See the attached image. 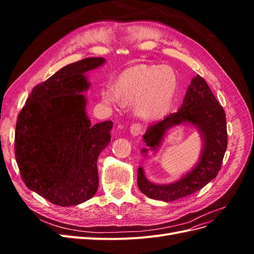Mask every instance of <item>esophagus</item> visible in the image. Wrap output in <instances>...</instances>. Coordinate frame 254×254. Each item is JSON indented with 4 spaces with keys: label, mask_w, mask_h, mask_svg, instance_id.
I'll return each mask as SVG.
<instances>
[{
    "label": "esophagus",
    "mask_w": 254,
    "mask_h": 254,
    "mask_svg": "<svg viewBox=\"0 0 254 254\" xmlns=\"http://www.w3.org/2000/svg\"><path fill=\"white\" fill-rule=\"evenodd\" d=\"M142 131V126L140 124H137V123H134L131 126H130V133L132 135H139Z\"/></svg>",
    "instance_id": "1"
}]
</instances>
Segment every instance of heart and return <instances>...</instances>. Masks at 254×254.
Masks as SVG:
<instances>
[{
  "label": "heart",
  "instance_id": "heart-1",
  "mask_svg": "<svg viewBox=\"0 0 254 254\" xmlns=\"http://www.w3.org/2000/svg\"><path fill=\"white\" fill-rule=\"evenodd\" d=\"M178 90V78L171 67L162 65H135L123 72L118 90L104 91L106 103L122 104V96L134 101V110L147 120L159 119L170 110Z\"/></svg>",
  "mask_w": 254,
  "mask_h": 254
}]
</instances>
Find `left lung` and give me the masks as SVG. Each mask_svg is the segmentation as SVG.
<instances>
[{"instance_id":"8db88e82","label":"left lung","mask_w":254,"mask_h":254,"mask_svg":"<svg viewBox=\"0 0 254 254\" xmlns=\"http://www.w3.org/2000/svg\"><path fill=\"white\" fill-rule=\"evenodd\" d=\"M183 124L195 127L200 134V157L191 171L179 180L167 184L150 182L140 166L137 170V187L144 195L151 199L168 202L189 196L206 186L220 170L228 145L226 113L206 81L199 75L191 79L181 108L148 126L143 135L147 146V148H142L143 155H147L148 149L157 152L168 130Z\"/></svg>"}]
</instances>
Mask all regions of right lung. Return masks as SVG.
Masks as SVG:
<instances>
[{"label": "right lung", "instance_id": "obj_1", "mask_svg": "<svg viewBox=\"0 0 254 254\" xmlns=\"http://www.w3.org/2000/svg\"><path fill=\"white\" fill-rule=\"evenodd\" d=\"M102 57L65 65L28 96L17 120L14 156L25 186L50 202L77 205L98 188L97 158L111 140V121L94 126L87 115V72Z\"/></svg>", "mask_w": 254, "mask_h": 254}]
</instances>
